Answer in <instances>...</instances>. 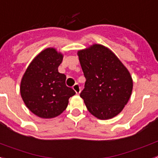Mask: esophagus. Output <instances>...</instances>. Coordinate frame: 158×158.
I'll list each match as a JSON object with an SVG mask.
<instances>
[{
    "instance_id": "1",
    "label": "esophagus",
    "mask_w": 158,
    "mask_h": 158,
    "mask_svg": "<svg viewBox=\"0 0 158 158\" xmlns=\"http://www.w3.org/2000/svg\"><path fill=\"white\" fill-rule=\"evenodd\" d=\"M73 89L74 91H75L77 94H80L81 86H80V85L78 84V83H76V84L74 85L73 86Z\"/></svg>"
}]
</instances>
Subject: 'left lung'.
<instances>
[{"mask_svg":"<svg viewBox=\"0 0 158 158\" xmlns=\"http://www.w3.org/2000/svg\"><path fill=\"white\" fill-rule=\"evenodd\" d=\"M77 55L86 80L81 98L95 117L113 118L122 111L131 94L133 83L129 72L102 45L94 44Z\"/></svg>","mask_w":158,"mask_h":158,"instance_id":"obj_1","label":"left lung"}]
</instances>
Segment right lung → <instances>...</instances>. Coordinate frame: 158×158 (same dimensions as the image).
Instances as JSON below:
<instances>
[{
  "label": "right lung",
  "mask_w": 158,
  "mask_h": 158,
  "mask_svg": "<svg viewBox=\"0 0 158 158\" xmlns=\"http://www.w3.org/2000/svg\"><path fill=\"white\" fill-rule=\"evenodd\" d=\"M63 56L47 48L30 64L21 81V96L32 113L44 118H54L67 107L76 92L65 84L66 76L58 67Z\"/></svg>",
  "instance_id": "right-lung-1"
}]
</instances>
